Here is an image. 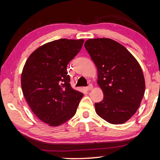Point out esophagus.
I'll return each mask as SVG.
<instances>
[{
	"instance_id": "esophagus-1",
	"label": "esophagus",
	"mask_w": 160,
	"mask_h": 160,
	"mask_svg": "<svg viewBox=\"0 0 160 160\" xmlns=\"http://www.w3.org/2000/svg\"><path fill=\"white\" fill-rule=\"evenodd\" d=\"M92 88H93V85H92V84H91V83L89 84V85H88V87H86V88H85L86 90H88V91L91 90Z\"/></svg>"
}]
</instances>
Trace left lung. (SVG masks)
Wrapping results in <instances>:
<instances>
[{"instance_id": "1", "label": "left lung", "mask_w": 160, "mask_h": 160, "mask_svg": "<svg viewBox=\"0 0 160 160\" xmlns=\"http://www.w3.org/2000/svg\"><path fill=\"white\" fill-rule=\"evenodd\" d=\"M85 47L97 68L104 99L95 103L97 115L112 124L129 120L140 107L145 82L138 61L123 45L109 38L90 39Z\"/></svg>"}]
</instances>
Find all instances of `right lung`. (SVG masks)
Returning a JSON list of instances; mask_svg holds the SVG:
<instances>
[{"mask_svg":"<svg viewBox=\"0 0 160 160\" xmlns=\"http://www.w3.org/2000/svg\"><path fill=\"white\" fill-rule=\"evenodd\" d=\"M84 40L61 39L31 53L21 75L24 97L32 112L50 126L71 118L83 94L70 84L67 66L79 53Z\"/></svg>","mask_w":160,"mask_h":160,"instance_id":"right-lung-1","label":"right lung"}]
</instances>
